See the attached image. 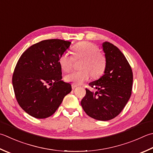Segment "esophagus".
Listing matches in <instances>:
<instances>
[{"label":"esophagus","mask_w":153,"mask_h":153,"mask_svg":"<svg viewBox=\"0 0 153 153\" xmlns=\"http://www.w3.org/2000/svg\"><path fill=\"white\" fill-rule=\"evenodd\" d=\"M77 85H76V84H74V83H73L72 85H71V88H72V89H76V88H77Z\"/></svg>","instance_id":"1"}]
</instances>
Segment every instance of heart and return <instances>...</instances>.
Masks as SVG:
<instances>
[{"mask_svg": "<svg viewBox=\"0 0 153 153\" xmlns=\"http://www.w3.org/2000/svg\"><path fill=\"white\" fill-rule=\"evenodd\" d=\"M74 58L83 59L79 71H72L65 76V81L72 82L74 84H82L91 77H100L104 72L106 68V58L100 53L98 47L88 42H81L73 48ZM74 58L70 53L65 52L59 59V64L63 71H70L73 66Z\"/></svg>", "mask_w": 153, "mask_h": 153, "instance_id": "b5f03b06", "label": "heart"}]
</instances>
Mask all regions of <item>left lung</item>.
I'll return each mask as SVG.
<instances>
[{"instance_id": "8db88e82", "label": "left lung", "mask_w": 153, "mask_h": 153, "mask_svg": "<svg viewBox=\"0 0 153 153\" xmlns=\"http://www.w3.org/2000/svg\"><path fill=\"white\" fill-rule=\"evenodd\" d=\"M106 58L104 74L89 83L97 89L94 93L85 89L81 105L86 114L99 121H109L117 116L131 97L133 71L126 58L117 47L108 42L102 44Z\"/></svg>"}]
</instances>
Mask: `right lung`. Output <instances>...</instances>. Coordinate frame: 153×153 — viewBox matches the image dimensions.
<instances>
[{"mask_svg":"<svg viewBox=\"0 0 153 153\" xmlns=\"http://www.w3.org/2000/svg\"><path fill=\"white\" fill-rule=\"evenodd\" d=\"M70 44L59 39L42 40L28 48L18 61L13 76L14 94L21 108L32 117L52 115L71 92L70 83L62 80L59 64Z\"/></svg>","mask_w":153,"mask_h":153,"instance_id":"right-lung-1","label":"right lung"}]
</instances>
